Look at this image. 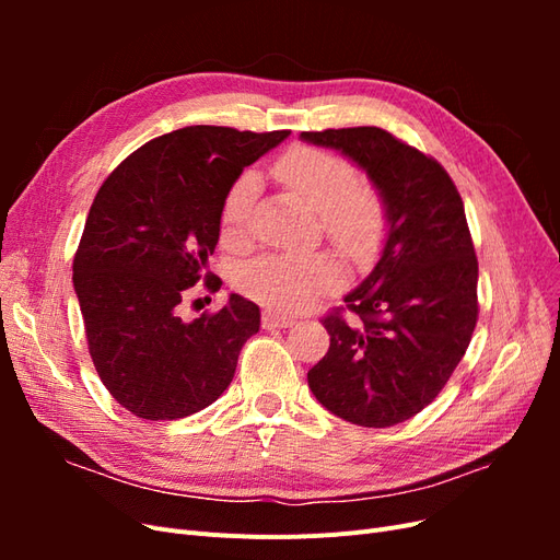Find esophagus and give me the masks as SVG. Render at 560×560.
I'll return each mask as SVG.
<instances>
[{"instance_id":"34e87169","label":"esophagus","mask_w":560,"mask_h":560,"mask_svg":"<svg viewBox=\"0 0 560 560\" xmlns=\"http://www.w3.org/2000/svg\"><path fill=\"white\" fill-rule=\"evenodd\" d=\"M261 325H264V329H287V327L294 325V317H287V315H280V313L266 311L261 315Z\"/></svg>"}]
</instances>
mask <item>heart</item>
I'll use <instances>...</instances> for the list:
<instances>
[{
  "label": "heart",
  "mask_w": 560,
  "mask_h": 560,
  "mask_svg": "<svg viewBox=\"0 0 560 560\" xmlns=\"http://www.w3.org/2000/svg\"><path fill=\"white\" fill-rule=\"evenodd\" d=\"M276 177L296 191L322 217V229L352 257H366L383 233L378 200L360 189L354 165L319 147H292L273 165ZM259 175L245 171L229 186L219 224L229 241L247 233ZM343 282V266L327 252L266 254L235 276L238 290L268 308L296 313Z\"/></svg>",
  "instance_id": "obj_1"
}]
</instances>
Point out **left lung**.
<instances>
[{"label":"left lung","instance_id":"8db88e82","mask_svg":"<svg viewBox=\"0 0 560 560\" xmlns=\"http://www.w3.org/2000/svg\"><path fill=\"white\" fill-rule=\"evenodd\" d=\"M338 149L376 184L387 241L369 278L322 317L331 341L308 371L322 406L389 428L436 399L479 319V261L463 198L432 156L376 126L301 132Z\"/></svg>","mask_w":560,"mask_h":560}]
</instances>
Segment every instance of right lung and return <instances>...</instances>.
I'll return each mask as SVG.
<instances>
[{"label": "right lung", "instance_id": "add662e5", "mask_svg": "<svg viewBox=\"0 0 560 560\" xmlns=\"http://www.w3.org/2000/svg\"><path fill=\"white\" fill-rule=\"evenodd\" d=\"M290 130L189 126L142 144L100 186L74 254L91 360L109 395L144 420L198 413L233 381L259 306L238 294L194 322L179 303L219 241L229 186Z\"/></svg>", "mask_w": 560, "mask_h": 560}]
</instances>
